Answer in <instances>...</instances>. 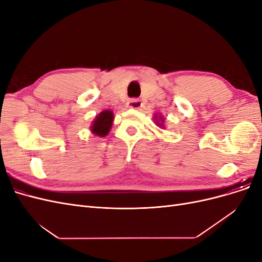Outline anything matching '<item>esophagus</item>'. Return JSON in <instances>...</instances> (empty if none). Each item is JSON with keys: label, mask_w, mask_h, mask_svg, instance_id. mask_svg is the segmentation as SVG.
I'll return each instance as SVG.
<instances>
[{"label": "esophagus", "mask_w": 262, "mask_h": 262, "mask_svg": "<svg viewBox=\"0 0 262 262\" xmlns=\"http://www.w3.org/2000/svg\"><path fill=\"white\" fill-rule=\"evenodd\" d=\"M141 105H142V104H141V100H139V99H131V100L129 101V107H130V108H133V109L140 108Z\"/></svg>", "instance_id": "1"}]
</instances>
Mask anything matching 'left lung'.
Segmentation results:
<instances>
[{
	"label": "left lung",
	"mask_w": 262,
	"mask_h": 262,
	"mask_svg": "<svg viewBox=\"0 0 262 262\" xmlns=\"http://www.w3.org/2000/svg\"><path fill=\"white\" fill-rule=\"evenodd\" d=\"M154 119H155V121H156V124L158 125V126H164V118L163 117H157V116H154Z\"/></svg>",
	"instance_id": "1"
}]
</instances>
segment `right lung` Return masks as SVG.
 <instances>
[{"label":"right lung","instance_id":"add662e5","mask_svg":"<svg viewBox=\"0 0 262 262\" xmlns=\"http://www.w3.org/2000/svg\"><path fill=\"white\" fill-rule=\"evenodd\" d=\"M114 121V113L110 110H104L96 118L94 119L93 124L91 126V131L97 137H106L112 129Z\"/></svg>","mask_w":262,"mask_h":262}]
</instances>
